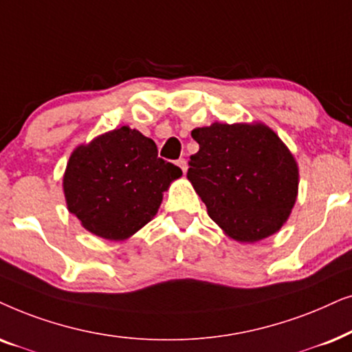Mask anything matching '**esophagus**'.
<instances>
[{
    "label": "esophagus",
    "instance_id": "1",
    "mask_svg": "<svg viewBox=\"0 0 352 352\" xmlns=\"http://www.w3.org/2000/svg\"><path fill=\"white\" fill-rule=\"evenodd\" d=\"M177 166L182 168V172L186 173V168H188V162H186L185 159H179V161H177Z\"/></svg>",
    "mask_w": 352,
    "mask_h": 352
}]
</instances>
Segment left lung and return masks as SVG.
<instances>
[{
	"label": "left lung",
	"instance_id": "left-lung-1",
	"mask_svg": "<svg viewBox=\"0 0 352 352\" xmlns=\"http://www.w3.org/2000/svg\"><path fill=\"white\" fill-rule=\"evenodd\" d=\"M199 151L186 177L209 217L238 241H259L287 222L298 195V166L275 132L262 124L195 129Z\"/></svg>",
	"mask_w": 352,
	"mask_h": 352
}]
</instances>
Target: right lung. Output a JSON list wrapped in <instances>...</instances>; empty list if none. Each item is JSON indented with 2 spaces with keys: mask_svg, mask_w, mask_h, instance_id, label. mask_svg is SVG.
<instances>
[{
  "mask_svg": "<svg viewBox=\"0 0 352 352\" xmlns=\"http://www.w3.org/2000/svg\"><path fill=\"white\" fill-rule=\"evenodd\" d=\"M180 175V167L157 157L151 138L120 127L75 149L64 195L88 232L125 240L156 215L164 191Z\"/></svg>",
  "mask_w": 352,
  "mask_h": 352,
  "instance_id": "obj_1",
  "label": "right lung"
}]
</instances>
